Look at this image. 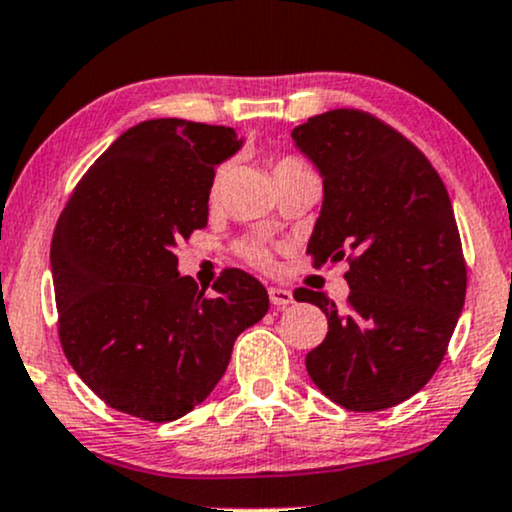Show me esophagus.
<instances>
[{
    "label": "esophagus",
    "instance_id": "34e87169",
    "mask_svg": "<svg viewBox=\"0 0 512 512\" xmlns=\"http://www.w3.org/2000/svg\"><path fill=\"white\" fill-rule=\"evenodd\" d=\"M268 297L273 306H287L294 302V294L290 290H285V287H270Z\"/></svg>",
    "mask_w": 512,
    "mask_h": 512
}]
</instances>
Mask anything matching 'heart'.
Returning a JSON list of instances; mask_svg holds the SVG:
<instances>
[{
    "label": "heart",
    "instance_id": "heart-1",
    "mask_svg": "<svg viewBox=\"0 0 512 512\" xmlns=\"http://www.w3.org/2000/svg\"><path fill=\"white\" fill-rule=\"evenodd\" d=\"M294 167H306L302 160L294 158V155H280V158L273 160V177L278 172H285V170H294ZM220 177L222 174L218 172L213 179V186H210V191H218L220 186ZM239 256L244 258V261H249L251 266H258V268H268L270 263H273V256H270L268 246L263 242H258V239H251V242H244L239 246Z\"/></svg>",
    "mask_w": 512,
    "mask_h": 512
}]
</instances>
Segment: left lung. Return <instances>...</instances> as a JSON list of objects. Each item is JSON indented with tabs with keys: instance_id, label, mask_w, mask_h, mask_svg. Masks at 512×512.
<instances>
[{
	"instance_id": "8db88e82",
	"label": "left lung",
	"mask_w": 512,
	"mask_h": 512,
	"mask_svg": "<svg viewBox=\"0 0 512 512\" xmlns=\"http://www.w3.org/2000/svg\"><path fill=\"white\" fill-rule=\"evenodd\" d=\"M292 138L323 177L306 254L314 266L350 263L347 309L323 292H294L328 318L306 371L345 410H388L436 374L465 304L450 196L422 150L369 112L316 114Z\"/></svg>"
}]
</instances>
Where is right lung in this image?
<instances>
[{
	"label": "right lung",
	"mask_w": 512,
	"mask_h": 512,
	"mask_svg": "<svg viewBox=\"0 0 512 512\" xmlns=\"http://www.w3.org/2000/svg\"><path fill=\"white\" fill-rule=\"evenodd\" d=\"M242 148L230 126L148 119L90 165L62 210L50 263L62 350L114 410L174 422L218 386L268 292L239 268L213 297L179 275L174 246L208 225L215 167Z\"/></svg>",
	"instance_id": "1"
}]
</instances>
